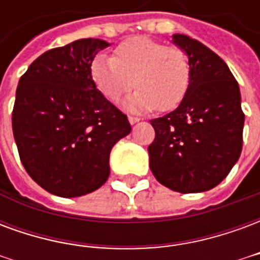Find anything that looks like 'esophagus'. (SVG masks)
Segmentation results:
<instances>
[{
  "instance_id": "obj_1",
  "label": "esophagus",
  "mask_w": 260,
  "mask_h": 260,
  "mask_svg": "<svg viewBox=\"0 0 260 260\" xmlns=\"http://www.w3.org/2000/svg\"><path fill=\"white\" fill-rule=\"evenodd\" d=\"M128 121H129L131 125H134L136 124V122H139V118H138V117H132V115H129V117H128Z\"/></svg>"
}]
</instances>
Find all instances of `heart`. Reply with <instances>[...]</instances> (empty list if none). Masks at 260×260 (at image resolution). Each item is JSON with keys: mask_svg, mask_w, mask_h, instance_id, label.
Here are the masks:
<instances>
[{"mask_svg": "<svg viewBox=\"0 0 260 260\" xmlns=\"http://www.w3.org/2000/svg\"><path fill=\"white\" fill-rule=\"evenodd\" d=\"M90 78L108 102H118L132 86L138 90L122 103L126 110L145 113L156 107L169 111L185 97L191 71L180 48L166 47L147 37L121 43L113 58L99 55L91 61Z\"/></svg>", "mask_w": 260, "mask_h": 260, "instance_id": "b5f03b06", "label": "heart"}]
</instances>
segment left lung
I'll use <instances>...</instances> for the list:
<instances>
[{
  "label": "left lung",
  "instance_id": "obj_1",
  "mask_svg": "<svg viewBox=\"0 0 260 260\" xmlns=\"http://www.w3.org/2000/svg\"><path fill=\"white\" fill-rule=\"evenodd\" d=\"M171 43L188 57L189 87L174 111L152 119L156 138L150 170L161 185L181 193L205 192L229 175L242 150L245 115L240 86L210 48L181 33Z\"/></svg>",
  "mask_w": 260,
  "mask_h": 260
}]
</instances>
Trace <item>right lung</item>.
Instances as JSON below:
<instances>
[{
  "mask_svg": "<svg viewBox=\"0 0 260 260\" xmlns=\"http://www.w3.org/2000/svg\"><path fill=\"white\" fill-rule=\"evenodd\" d=\"M110 43L80 39L42 54L19 79L12 131L20 161L43 189L61 198L96 191L110 175V152L126 135V115L90 78Z\"/></svg>",
  "mask_w": 260,
  "mask_h": 260,
  "instance_id": "add662e5",
  "label": "right lung"
}]
</instances>
